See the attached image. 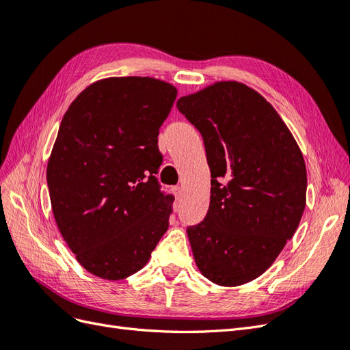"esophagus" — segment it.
Instances as JSON below:
<instances>
[{
  "mask_svg": "<svg viewBox=\"0 0 350 350\" xmlns=\"http://www.w3.org/2000/svg\"><path fill=\"white\" fill-rule=\"evenodd\" d=\"M172 191H174V194H175L176 198H181V197H183V188H181V187H174Z\"/></svg>",
  "mask_w": 350,
  "mask_h": 350,
  "instance_id": "34e87169",
  "label": "esophagus"
}]
</instances>
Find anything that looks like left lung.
<instances>
[{
    "label": "left lung",
    "instance_id": "left-lung-1",
    "mask_svg": "<svg viewBox=\"0 0 350 350\" xmlns=\"http://www.w3.org/2000/svg\"><path fill=\"white\" fill-rule=\"evenodd\" d=\"M203 137L211 172L206 217L187 228L204 278L221 286L266 271L298 228L306 197L302 153L260 93L220 81L176 102Z\"/></svg>",
    "mask_w": 350,
    "mask_h": 350
}]
</instances>
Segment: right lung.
Segmentation results:
<instances>
[{
  "mask_svg": "<svg viewBox=\"0 0 350 350\" xmlns=\"http://www.w3.org/2000/svg\"><path fill=\"white\" fill-rule=\"evenodd\" d=\"M176 89L150 77L92 84L61 121L46 181L52 211L81 266L108 280L149 261L169 226L174 196L156 174L157 135Z\"/></svg>",
  "mask_w": 350,
  "mask_h": 350,
  "instance_id": "1",
  "label": "right lung"
}]
</instances>
